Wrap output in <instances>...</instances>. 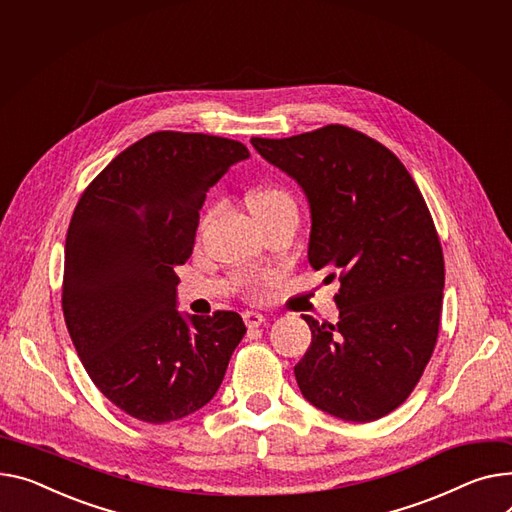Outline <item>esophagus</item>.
Masks as SVG:
<instances>
[{"label": "esophagus", "instance_id": "obj_1", "mask_svg": "<svg viewBox=\"0 0 512 512\" xmlns=\"http://www.w3.org/2000/svg\"><path fill=\"white\" fill-rule=\"evenodd\" d=\"M243 319H245V325H247L249 329H255V327H259V325L265 323V317H263L261 313H257V311H245V313H243Z\"/></svg>", "mask_w": 512, "mask_h": 512}]
</instances>
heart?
<instances>
[{
  "mask_svg": "<svg viewBox=\"0 0 512 512\" xmlns=\"http://www.w3.org/2000/svg\"><path fill=\"white\" fill-rule=\"evenodd\" d=\"M280 201H290V197L282 189H271V187L259 189L251 195V210L274 206V203H280Z\"/></svg>",
  "mask_w": 512,
  "mask_h": 512,
  "instance_id": "obj_1",
  "label": "heart"
}]
</instances>
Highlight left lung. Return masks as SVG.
I'll list each match as a JSON object with an SVG mask.
<instances>
[{"instance_id": "obj_1", "label": "left lung", "mask_w": 512, "mask_h": 512, "mask_svg": "<svg viewBox=\"0 0 512 512\" xmlns=\"http://www.w3.org/2000/svg\"><path fill=\"white\" fill-rule=\"evenodd\" d=\"M251 144L304 191L309 263L342 284L335 325L302 315L300 393L339 420H379L410 397L438 337L445 259L426 201L391 150L344 125Z\"/></svg>"}]
</instances>
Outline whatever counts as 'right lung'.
I'll list each match as a JSON object with an SVG mask.
<instances>
[{
    "instance_id": "obj_1",
    "label": "right lung",
    "mask_w": 512,
    "mask_h": 512,
    "mask_svg": "<svg viewBox=\"0 0 512 512\" xmlns=\"http://www.w3.org/2000/svg\"><path fill=\"white\" fill-rule=\"evenodd\" d=\"M249 158L206 133L156 131L86 187L65 238L63 317L92 383L150 424L212 401L247 327L234 311H177L175 265L195 245L206 193Z\"/></svg>"
}]
</instances>
